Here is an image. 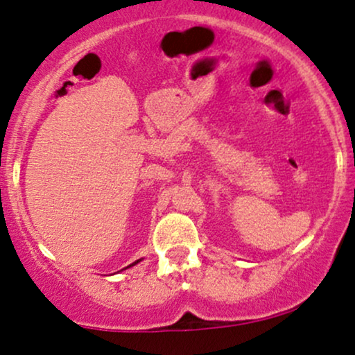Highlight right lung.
Here are the masks:
<instances>
[{"mask_svg":"<svg viewBox=\"0 0 355 355\" xmlns=\"http://www.w3.org/2000/svg\"><path fill=\"white\" fill-rule=\"evenodd\" d=\"M139 262H141V259H139V260H136V262H132V263H131V266L124 267V268H123V270H125V268H129V267H132V266H136V263H139Z\"/></svg>","mask_w":355,"mask_h":355,"instance_id":"right-lung-1","label":"right lung"}]
</instances>
